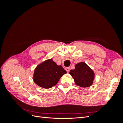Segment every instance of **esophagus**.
Returning <instances> with one entry per match:
<instances>
[{"label": "esophagus", "mask_w": 123, "mask_h": 123, "mask_svg": "<svg viewBox=\"0 0 123 123\" xmlns=\"http://www.w3.org/2000/svg\"><path fill=\"white\" fill-rule=\"evenodd\" d=\"M65 70H66L67 72H69L70 70V68L69 67H66V68H65Z\"/></svg>", "instance_id": "34e87169"}]
</instances>
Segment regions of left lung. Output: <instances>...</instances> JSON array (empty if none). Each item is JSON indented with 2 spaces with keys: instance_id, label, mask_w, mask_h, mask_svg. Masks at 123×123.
Listing matches in <instances>:
<instances>
[{
  "instance_id": "1",
  "label": "left lung",
  "mask_w": 123,
  "mask_h": 123,
  "mask_svg": "<svg viewBox=\"0 0 123 123\" xmlns=\"http://www.w3.org/2000/svg\"><path fill=\"white\" fill-rule=\"evenodd\" d=\"M77 86L80 87H89L93 83L94 73L89 66L84 62L76 64L75 69L69 72Z\"/></svg>"
}]
</instances>
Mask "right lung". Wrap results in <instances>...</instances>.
<instances>
[{
	"label": "right lung",
	"instance_id": "obj_1",
	"mask_svg": "<svg viewBox=\"0 0 123 123\" xmlns=\"http://www.w3.org/2000/svg\"><path fill=\"white\" fill-rule=\"evenodd\" d=\"M67 73L62 66H58L52 60L47 59L35 69L33 79L38 86L49 89L56 85L61 77Z\"/></svg>",
	"mask_w": 123,
	"mask_h": 123
}]
</instances>
